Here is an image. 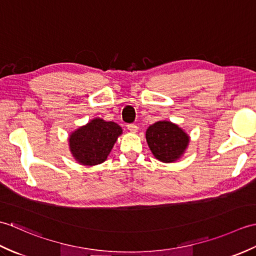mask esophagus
Masks as SVG:
<instances>
[{"label": "esophagus", "mask_w": 256, "mask_h": 256, "mask_svg": "<svg viewBox=\"0 0 256 256\" xmlns=\"http://www.w3.org/2000/svg\"><path fill=\"white\" fill-rule=\"evenodd\" d=\"M128 128L131 133H136L138 128L136 124H128Z\"/></svg>", "instance_id": "esophagus-1"}]
</instances>
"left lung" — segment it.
<instances>
[{"label":"left lung","instance_id":"left-lung-1","mask_svg":"<svg viewBox=\"0 0 256 256\" xmlns=\"http://www.w3.org/2000/svg\"><path fill=\"white\" fill-rule=\"evenodd\" d=\"M146 140L152 153L162 162H174L180 158L189 144L188 134L170 121H158L150 125Z\"/></svg>","mask_w":256,"mask_h":256}]
</instances>
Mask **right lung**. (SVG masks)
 I'll use <instances>...</instances> for the list:
<instances>
[{
    "instance_id": "right-lung-1",
    "label": "right lung",
    "mask_w": 256,
    "mask_h": 256,
    "mask_svg": "<svg viewBox=\"0 0 256 256\" xmlns=\"http://www.w3.org/2000/svg\"><path fill=\"white\" fill-rule=\"evenodd\" d=\"M121 134L122 128L116 123L96 118L70 134V152L81 165L101 164L108 158Z\"/></svg>"
}]
</instances>
